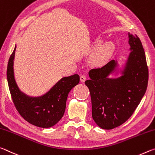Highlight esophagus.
Segmentation results:
<instances>
[{
    "mask_svg": "<svg viewBox=\"0 0 155 155\" xmlns=\"http://www.w3.org/2000/svg\"><path fill=\"white\" fill-rule=\"evenodd\" d=\"M80 81H81V82H85V80H86V79H87V78H86V76H85V75H82L80 76Z\"/></svg>",
    "mask_w": 155,
    "mask_h": 155,
    "instance_id": "obj_1",
    "label": "esophagus"
}]
</instances>
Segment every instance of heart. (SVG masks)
Instances as JSON below:
<instances>
[{
	"label": "heart",
	"instance_id": "obj_1",
	"mask_svg": "<svg viewBox=\"0 0 155 155\" xmlns=\"http://www.w3.org/2000/svg\"><path fill=\"white\" fill-rule=\"evenodd\" d=\"M101 42L100 38H97L95 40V44L99 45ZM113 49V44L110 42H106L104 45L101 46L96 51L95 54H93L92 60L95 64H101L104 62L106 58L110 54Z\"/></svg>",
	"mask_w": 155,
	"mask_h": 155
}]
</instances>
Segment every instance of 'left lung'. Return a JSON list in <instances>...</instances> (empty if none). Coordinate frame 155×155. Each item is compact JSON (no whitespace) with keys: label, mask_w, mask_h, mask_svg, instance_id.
Here are the masks:
<instances>
[{"label":"left lung","mask_w":155,"mask_h":155,"mask_svg":"<svg viewBox=\"0 0 155 155\" xmlns=\"http://www.w3.org/2000/svg\"><path fill=\"white\" fill-rule=\"evenodd\" d=\"M131 52L121 75L115 72L117 62L109 61L101 68L89 71L90 80L85 82L90 91L93 120L101 128L110 130L127 121L145 94L148 82V68L140 39L128 34Z\"/></svg>","instance_id":"obj_1"}]
</instances>
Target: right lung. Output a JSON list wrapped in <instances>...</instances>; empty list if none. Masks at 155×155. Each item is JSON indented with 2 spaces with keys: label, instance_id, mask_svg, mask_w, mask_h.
<instances>
[{
  "label": "right lung",
  "instance_id": "add662e5",
  "mask_svg": "<svg viewBox=\"0 0 155 155\" xmlns=\"http://www.w3.org/2000/svg\"><path fill=\"white\" fill-rule=\"evenodd\" d=\"M16 49L15 47L7 68V82L15 107L33 125L40 128L54 126L64 115L68 93L78 84L80 76L74 74L62 78L45 95L30 97L20 91L15 80L13 66Z\"/></svg>",
  "mask_w": 155,
  "mask_h": 155
}]
</instances>
